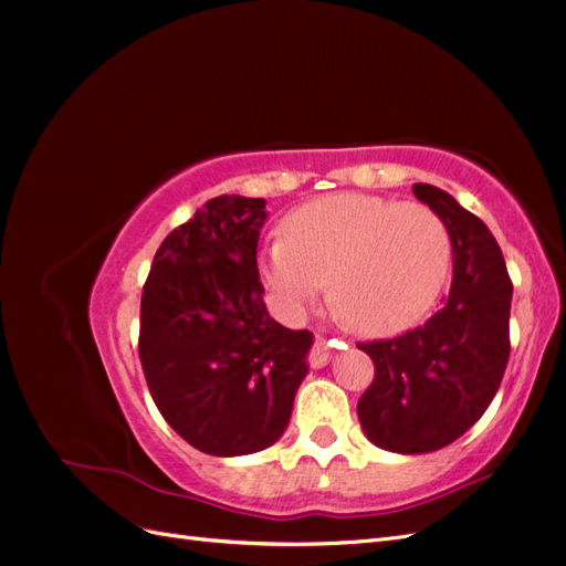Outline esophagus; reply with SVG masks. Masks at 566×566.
<instances>
[{
  "instance_id": "1",
  "label": "esophagus",
  "mask_w": 566,
  "mask_h": 566,
  "mask_svg": "<svg viewBox=\"0 0 566 566\" xmlns=\"http://www.w3.org/2000/svg\"><path fill=\"white\" fill-rule=\"evenodd\" d=\"M331 345H337V342H331ZM337 347H342V342H339ZM328 361H331V349L325 347V342H316V345L310 352V364L314 368H321V366H325Z\"/></svg>"
}]
</instances>
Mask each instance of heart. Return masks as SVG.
Here are the masks:
<instances>
[{"label": "heart", "mask_w": 566, "mask_h": 566, "mask_svg": "<svg viewBox=\"0 0 566 566\" xmlns=\"http://www.w3.org/2000/svg\"><path fill=\"white\" fill-rule=\"evenodd\" d=\"M262 260V281L302 310L328 281V302L349 328L394 335L432 310L451 269V235L422 202L366 193L318 198L290 212Z\"/></svg>", "instance_id": "obj_1"}]
</instances>
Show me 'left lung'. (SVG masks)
<instances>
[{
    "instance_id": "obj_1",
    "label": "left lung",
    "mask_w": 566,
    "mask_h": 566,
    "mask_svg": "<svg viewBox=\"0 0 566 566\" xmlns=\"http://www.w3.org/2000/svg\"><path fill=\"white\" fill-rule=\"evenodd\" d=\"M413 193L449 229L453 283L430 321L356 345L375 366L358 420L375 447L394 453H430L465 434L493 401L510 358L512 281L499 243L441 188L413 184Z\"/></svg>"
}]
</instances>
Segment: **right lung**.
I'll list each match as a JSON object with an SVG mask.
<instances>
[{
  "label": "right lung",
  "instance_id": "obj_1",
  "mask_svg": "<svg viewBox=\"0 0 566 566\" xmlns=\"http://www.w3.org/2000/svg\"><path fill=\"white\" fill-rule=\"evenodd\" d=\"M264 198L219 196L169 233L142 295L139 358L163 418L193 449L245 455L285 432L310 331L273 321L256 271Z\"/></svg>",
  "mask_w": 566,
  "mask_h": 566
}]
</instances>
